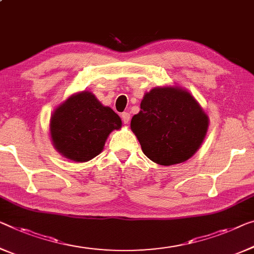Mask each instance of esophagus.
I'll list each match as a JSON object with an SVG mask.
<instances>
[{
  "instance_id": "34e87169",
  "label": "esophagus",
  "mask_w": 254,
  "mask_h": 254,
  "mask_svg": "<svg viewBox=\"0 0 254 254\" xmlns=\"http://www.w3.org/2000/svg\"><path fill=\"white\" fill-rule=\"evenodd\" d=\"M121 117H122V121H123L124 124H128V122H130L131 116H130V114H128L127 112L122 113V114H121Z\"/></svg>"
}]
</instances>
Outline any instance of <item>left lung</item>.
Wrapping results in <instances>:
<instances>
[{
	"mask_svg": "<svg viewBox=\"0 0 254 254\" xmlns=\"http://www.w3.org/2000/svg\"><path fill=\"white\" fill-rule=\"evenodd\" d=\"M209 117L188 91L179 86L154 88L143 96L131 120L143 154L160 165L183 163L202 145Z\"/></svg>",
	"mask_w": 254,
	"mask_h": 254,
	"instance_id": "obj_1",
	"label": "left lung"
}]
</instances>
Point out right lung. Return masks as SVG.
Returning <instances> with one entry per match:
<instances>
[{
	"label": "right lung",
	"instance_id": "obj_1",
	"mask_svg": "<svg viewBox=\"0 0 254 254\" xmlns=\"http://www.w3.org/2000/svg\"><path fill=\"white\" fill-rule=\"evenodd\" d=\"M122 127L120 116L89 91L73 94L56 108L50 121L55 148L75 162H86L104 149L113 130Z\"/></svg>",
	"mask_w": 254,
	"mask_h": 254
}]
</instances>
